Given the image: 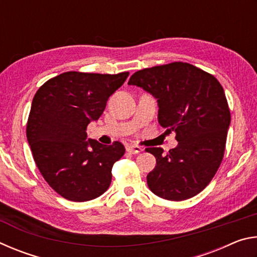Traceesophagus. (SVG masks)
<instances>
[{
	"label": "esophagus",
	"mask_w": 257,
	"mask_h": 257,
	"mask_svg": "<svg viewBox=\"0 0 257 257\" xmlns=\"http://www.w3.org/2000/svg\"><path fill=\"white\" fill-rule=\"evenodd\" d=\"M127 151L132 154H137V153H141L143 149L141 146H137V145H129L127 146Z\"/></svg>",
	"instance_id": "1"
}]
</instances>
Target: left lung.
Returning <instances> with one entry per match:
<instances>
[{
	"mask_svg": "<svg viewBox=\"0 0 257 257\" xmlns=\"http://www.w3.org/2000/svg\"><path fill=\"white\" fill-rule=\"evenodd\" d=\"M128 85L158 98L159 122L176 133L178 146L164 154L149 147L156 165L147 175L153 193L185 201L210 184L222 162L231 120L227 97L216 78L190 63L172 62L138 70Z\"/></svg>",
	"mask_w": 257,
	"mask_h": 257,
	"instance_id": "left-lung-1",
	"label": "left lung"
}]
</instances>
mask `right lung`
<instances>
[{"label":"right lung","mask_w":257,"mask_h":257,"mask_svg":"<svg viewBox=\"0 0 257 257\" xmlns=\"http://www.w3.org/2000/svg\"><path fill=\"white\" fill-rule=\"evenodd\" d=\"M128 76L68 71L35 94L26 129L33 158L47 184L69 201H90L110 187L113 164L122 158L124 146L86 141V130Z\"/></svg>","instance_id":"add662e5"}]
</instances>
